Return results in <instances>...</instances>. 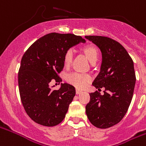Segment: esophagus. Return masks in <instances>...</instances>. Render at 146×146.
<instances>
[{
  "mask_svg": "<svg viewBox=\"0 0 146 146\" xmlns=\"http://www.w3.org/2000/svg\"><path fill=\"white\" fill-rule=\"evenodd\" d=\"M81 93H82V90H78V89L76 90V94H80Z\"/></svg>",
  "mask_w": 146,
  "mask_h": 146,
  "instance_id": "34e87169",
  "label": "esophagus"
}]
</instances>
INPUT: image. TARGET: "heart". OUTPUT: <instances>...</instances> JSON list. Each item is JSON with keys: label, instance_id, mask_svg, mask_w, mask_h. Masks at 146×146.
Returning a JSON list of instances; mask_svg holds the SVG:
<instances>
[{"label": "heart", "instance_id": "b5f03b06", "mask_svg": "<svg viewBox=\"0 0 146 146\" xmlns=\"http://www.w3.org/2000/svg\"><path fill=\"white\" fill-rule=\"evenodd\" d=\"M83 51L86 55L90 61V63L93 61H96L98 59V50L96 47L92 45H88L83 48ZM73 57V50L72 48H69L66 51L63 56V63L66 66H69L70 65ZM66 81L70 84L74 86L77 88H83L87 85L91 81V76L86 73H78V72H72L66 76Z\"/></svg>", "mask_w": 146, "mask_h": 146}]
</instances>
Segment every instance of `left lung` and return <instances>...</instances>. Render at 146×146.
<instances>
[{"label": "left lung", "mask_w": 146, "mask_h": 146, "mask_svg": "<svg viewBox=\"0 0 146 146\" xmlns=\"http://www.w3.org/2000/svg\"><path fill=\"white\" fill-rule=\"evenodd\" d=\"M102 52L100 72L93 85L99 90L104 87V95L91 93L86 106L90 122L100 129L117 124L127 113L135 83L133 61L123 46L115 40L103 36H86Z\"/></svg>", "instance_id": "1"}]
</instances>
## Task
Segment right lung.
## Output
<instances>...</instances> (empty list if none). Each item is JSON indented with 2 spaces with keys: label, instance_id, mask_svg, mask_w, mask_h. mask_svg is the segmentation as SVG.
I'll use <instances>...</instances> for the list:
<instances>
[{
  "label": "right lung",
  "instance_id": "obj_1",
  "mask_svg": "<svg viewBox=\"0 0 146 146\" xmlns=\"http://www.w3.org/2000/svg\"><path fill=\"white\" fill-rule=\"evenodd\" d=\"M85 39L72 33H50L38 39L21 59L18 72L21 100L27 114L34 122L54 126L65 118L76 94L74 86L61 83L60 90H52V81L60 83L63 56L71 46Z\"/></svg>",
  "mask_w": 146,
  "mask_h": 146
}]
</instances>
